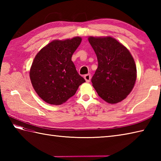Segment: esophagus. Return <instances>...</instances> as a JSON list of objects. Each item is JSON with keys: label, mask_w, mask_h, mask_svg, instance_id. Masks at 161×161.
<instances>
[{"label": "esophagus", "mask_w": 161, "mask_h": 161, "mask_svg": "<svg viewBox=\"0 0 161 161\" xmlns=\"http://www.w3.org/2000/svg\"><path fill=\"white\" fill-rule=\"evenodd\" d=\"M84 77L85 79V80H86L87 82H89L91 80V74H86L84 75Z\"/></svg>", "instance_id": "1"}]
</instances>
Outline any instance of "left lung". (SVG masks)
I'll return each instance as SVG.
<instances>
[{
  "label": "left lung",
  "instance_id": "8db88e82",
  "mask_svg": "<svg viewBox=\"0 0 161 161\" xmlns=\"http://www.w3.org/2000/svg\"><path fill=\"white\" fill-rule=\"evenodd\" d=\"M98 61L91 79L99 96L108 103L121 102L133 89L136 80V66L131 53L112 37H89Z\"/></svg>",
  "mask_w": 161,
  "mask_h": 161
}]
</instances>
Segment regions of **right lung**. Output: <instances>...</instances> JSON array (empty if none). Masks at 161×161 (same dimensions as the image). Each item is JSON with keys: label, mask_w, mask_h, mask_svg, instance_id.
Masks as SVG:
<instances>
[{"label": "right lung", "mask_w": 161, "mask_h": 161, "mask_svg": "<svg viewBox=\"0 0 161 161\" xmlns=\"http://www.w3.org/2000/svg\"><path fill=\"white\" fill-rule=\"evenodd\" d=\"M81 42L79 36L53 41L36 55L30 72V80L36 93L47 103L61 104L86 81L71 60Z\"/></svg>", "instance_id": "right-lung-1"}]
</instances>
